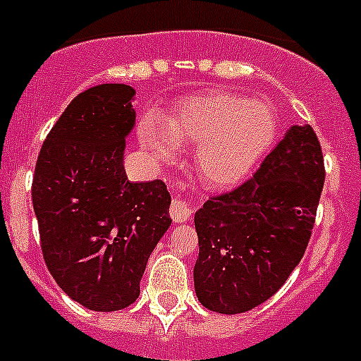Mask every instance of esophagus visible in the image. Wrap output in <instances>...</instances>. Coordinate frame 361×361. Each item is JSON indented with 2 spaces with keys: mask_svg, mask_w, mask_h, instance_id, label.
<instances>
[{
  "mask_svg": "<svg viewBox=\"0 0 361 361\" xmlns=\"http://www.w3.org/2000/svg\"><path fill=\"white\" fill-rule=\"evenodd\" d=\"M194 214V203L183 196H176L171 203V217L176 222H187Z\"/></svg>",
  "mask_w": 361,
  "mask_h": 361,
  "instance_id": "34e87169",
  "label": "esophagus"
}]
</instances>
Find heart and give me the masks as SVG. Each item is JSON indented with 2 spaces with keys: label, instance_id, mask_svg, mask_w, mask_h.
<instances>
[{
  "label": "heart",
  "instance_id": "1",
  "mask_svg": "<svg viewBox=\"0 0 361 361\" xmlns=\"http://www.w3.org/2000/svg\"><path fill=\"white\" fill-rule=\"evenodd\" d=\"M278 135L271 104L235 94L192 96L167 123L146 117L139 128L140 146L154 164H167L178 146H196L192 165L210 188L242 183L267 154Z\"/></svg>",
  "mask_w": 361,
  "mask_h": 361
}]
</instances>
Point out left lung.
<instances>
[{
  "label": "left lung",
  "instance_id": "left-lung-1",
  "mask_svg": "<svg viewBox=\"0 0 361 361\" xmlns=\"http://www.w3.org/2000/svg\"><path fill=\"white\" fill-rule=\"evenodd\" d=\"M322 187L321 144L305 124L288 128L251 180L208 200L194 215L201 305L233 315L272 298L305 255Z\"/></svg>",
  "mask_w": 361,
  "mask_h": 361
}]
</instances>
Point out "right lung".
Here are the masks:
<instances>
[{"instance_id": "right-lung-1", "label": "right lung", "mask_w": 361, "mask_h": 361, "mask_svg": "<svg viewBox=\"0 0 361 361\" xmlns=\"http://www.w3.org/2000/svg\"><path fill=\"white\" fill-rule=\"evenodd\" d=\"M133 96L124 83L78 94L44 140L33 176L44 262L59 287L94 312L135 302L149 255L173 222L164 181L131 183L124 173Z\"/></svg>"}]
</instances>
